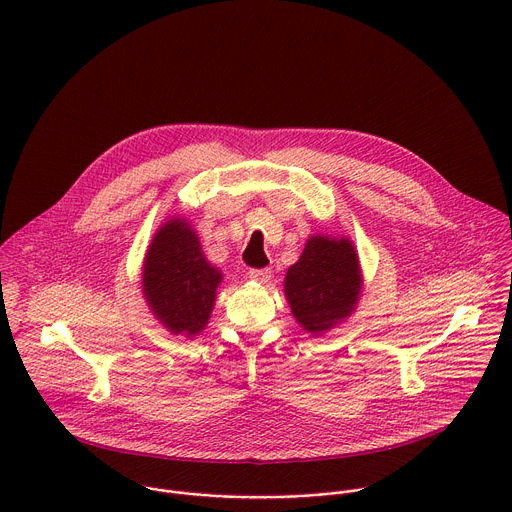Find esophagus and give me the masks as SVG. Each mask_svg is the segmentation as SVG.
<instances>
[{
  "mask_svg": "<svg viewBox=\"0 0 512 512\" xmlns=\"http://www.w3.org/2000/svg\"><path fill=\"white\" fill-rule=\"evenodd\" d=\"M248 276H250V280H254V282H258V284H266V282H270V278H272V270H270V268H260V270L252 268V270L248 272Z\"/></svg>",
  "mask_w": 512,
  "mask_h": 512,
  "instance_id": "obj_1",
  "label": "esophagus"
}]
</instances>
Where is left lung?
Listing matches in <instances>:
<instances>
[{"instance_id": "left-lung-1", "label": "left lung", "mask_w": 512, "mask_h": 512, "mask_svg": "<svg viewBox=\"0 0 512 512\" xmlns=\"http://www.w3.org/2000/svg\"><path fill=\"white\" fill-rule=\"evenodd\" d=\"M359 256L349 238L313 234L290 266L284 292L297 323L319 335L349 317L361 293Z\"/></svg>"}]
</instances>
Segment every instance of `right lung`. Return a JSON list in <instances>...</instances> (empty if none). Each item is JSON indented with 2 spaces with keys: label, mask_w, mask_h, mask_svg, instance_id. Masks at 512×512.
<instances>
[{
  "label": "right lung",
  "mask_w": 512,
  "mask_h": 512,
  "mask_svg": "<svg viewBox=\"0 0 512 512\" xmlns=\"http://www.w3.org/2000/svg\"><path fill=\"white\" fill-rule=\"evenodd\" d=\"M220 282L222 274L207 262L189 220L163 222L147 248L142 272L147 305L163 327L173 335L201 333L209 323Z\"/></svg>",
  "instance_id": "1"
}]
</instances>
